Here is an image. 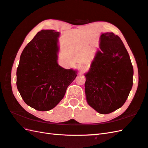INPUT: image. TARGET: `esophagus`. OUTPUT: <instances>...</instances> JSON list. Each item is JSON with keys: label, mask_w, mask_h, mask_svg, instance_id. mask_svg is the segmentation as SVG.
<instances>
[{"label": "esophagus", "mask_w": 148, "mask_h": 148, "mask_svg": "<svg viewBox=\"0 0 148 148\" xmlns=\"http://www.w3.org/2000/svg\"><path fill=\"white\" fill-rule=\"evenodd\" d=\"M79 69L81 71H84L86 70V67L84 65H80L79 66Z\"/></svg>", "instance_id": "esophagus-1"}]
</instances>
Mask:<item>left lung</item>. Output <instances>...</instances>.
Here are the masks:
<instances>
[{"label": "left lung", "mask_w": 148, "mask_h": 148, "mask_svg": "<svg viewBox=\"0 0 148 148\" xmlns=\"http://www.w3.org/2000/svg\"><path fill=\"white\" fill-rule=\"evenodd\" d=\"M133 67L122 41L113 33H103L99 50L84 75L88 105L101 114L120 108L133 84Z\"/></svg>", "instance_id": "1"}]
</instances>
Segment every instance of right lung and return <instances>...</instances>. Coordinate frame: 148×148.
<instances>
[{
    "label": "right lung",
    "mask_w": 148,
    "mask_h": 148,
    "mask_svg": "<svg viewBox=\"0 0 148 148\" xmlns=\"http://www.w3.org/2000/svg\"><path fill=\"white\" fill-rule=\"evenodd\" d=\"M55 30H42L21 55L16 85L26 103L38 111H49L64 98L77 71L58 64V38Z\"/></svg>",
    "instance_id": "add662e5"
}]
</instances>
